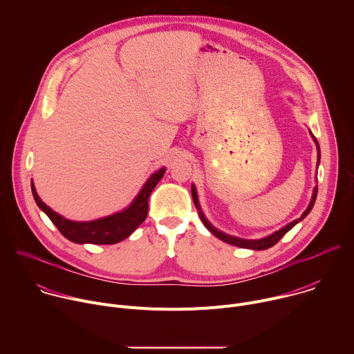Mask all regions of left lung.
Instances as JSON below:
<instances>
[{
  "mask_svg": "<svg viewBox=\"0 0 354 354\" xmlns=\"http://www.w3.org/2000/svg\"><path fill=\"white\" fill-rule=\"evenodd\" d=\"M314 137V136H313ZM314 140H315V142H317V147H318V164H319V160H321V151H319V145H318V141H317V138L314 137ZM317 194H318V187L315 186V189H314V194H313V198H311V203H310V206H308V209L302 213V216L298 218V220H295V221H292V223H290L288 225H286L284 228H281V230H279V231H276L274 234H272V235H269V236H266V238H262V239H255V241H252V239H242V238H236V236H231V235H227V234H224V232H221V231H218V230H216L207 220H206V217L201 214V210H200V207H198V200H197V194H196V189H194V186H192V197H193V201H194V206L197 207V210H198V216H200V218H201V221H203V224H205V227L213 234V235H216L218 239H221V241H224V242H227V243H231V245H234V246H239V248H246V249H255V250H263V249H269V248H272L273 245H276L298 221H301L302 218H306L308 214H310V212L313 210V207H314V205H315V200H317Z\"/></svg>",
  "mask_w": 354,
  "mask_h": 354,
  "instance_id": "left-lung-1",
  "label": "left lung"
}]
</instances>
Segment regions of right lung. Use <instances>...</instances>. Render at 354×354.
I'll return each mask as SVG.
<instances>
[{"label": "right lung", "mask_w": 354, "mask_h": 354, "mask_svg": "<svg viewBox=\"0 0 354 354\" xmlns=\"http://www.w3.org/2000/svg\"><path fill=\"white\" fill-rule=\"evenodd\" d=\"M165 169L161 168L156 174L151 175L147 183L142 186L141 192L136 197L130 207L124 212L112 214L105 218H99L88 223L70 221L50 207H47L36 193V189L32 183V193L36 205L43 210L57 230L71 242L75 243H93V245H112L127 238L145 218L148 213V197L154 190L157 183L164 176Z\"/></svg>", "instance_id": "add662e5"}]
</instances>
